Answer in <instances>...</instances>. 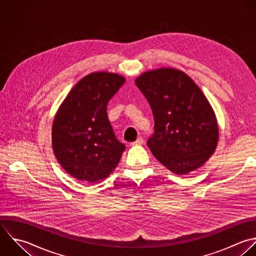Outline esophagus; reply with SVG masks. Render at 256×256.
Returning a JSON list of instances; mask_svg holds the SVG:
<instances>
[{"mask_svg":"<svg viewBox=\"0 0 256 256\" xmlns=\"http://www.w3.org/2000/svg\"><path fill=\"white\" fill-rule=\"evenodd\" d=\"M143 142H144L143 138H142V137H139L136 141L130 143V145H132V146H134V145H141V144H143Z\"/></svg>","mask_w":256,"mask_h":256,"instance_id":"1","label":"esophagus"}]
</instances>
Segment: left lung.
I'll return each mask as SVG.
<instances>
[{"label": "left lung", "instance_id": "left-lung-1", "mask_svg": "<svg viewBox=\"0 0 256 256\" xmlns=\"http://www.w3.org/2000/svg\"><path fill=\"white\" fill-rule=\"evenodd\" d=\"M154 117V133L147 146L155 158L175 174L202 166L215 151L218 127L207 99L185 73L163 68L135 81Z\"/></svg>", "mask_w": 256, "mask_h": 256}]
</instances>
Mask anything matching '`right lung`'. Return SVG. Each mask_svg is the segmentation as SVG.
Returning <instances> with one entry per match:
<instances>
[{
    "label": "right lung",
    "instance_id": "1",
    "mask_svg": "<svg viewBox=\"0 0 256 256\" xmlns=\"http://www.w3.org/2000/svg\"><path fill=\"white\" fill-rule=\"evenodd\" d=\"M122 76L92 73L79 81L62 103L53 123L58 162L78 180L96 183L118 165L126 146L115 136L107 104L124 84Z\"/></svg>",
    "mask_w": 256,
    "mask_h": 256
}]
</instances>
